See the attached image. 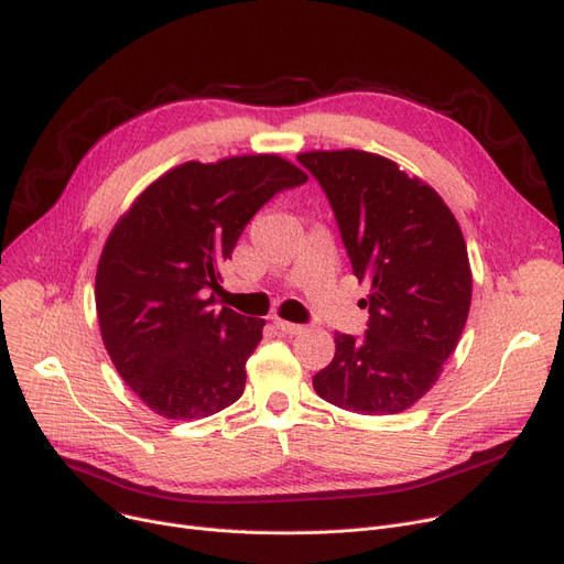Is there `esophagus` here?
Instances as JSON below:
<instances>
[{
  "mask_svg": "<svg viewBox=\"0 0 564 564\" xmlns=\"http://www.w3.org/2000/svg\"><path fill=\"white\" fill-rule=\"evenodd\" d=\"M274 324H276L279 332H283L288 336H297V334L304 332L302 324H294V322H288V319H281V317H274Z\"/></svg>",
  "mask_w": 564,
  "mask_h": 564,
  "instance_id": "34e87169",
  "label": "esophagus"
}]
</instances>
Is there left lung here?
I'll return each mask as SVG.
<instances>
[{
	"instance_id": "1",
	"label": "left lung",
	"mask_w": 564,
	"mask_h": 564,
	"mask_svg": "<svg viewBox=\"0 0 564 564\" xmlns=\"http://www.w3.org/2000/svg\"><path fill=\"white\" fill-rule=\"evenodd\" d=\"M297 160L334 207L354 276L370 283L366 336L336 334L334 361L313 389L354 413H400L434 387L464 332L473 276L462 228L427 183L389 158L345 148Z\"/></svg>"
}]
</instances>
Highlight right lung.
I'll use <instances>...</instances> for the list:
<instances>
[{
  "label": "right lung",
  "mask_w": 564,
  "mask_h": 564,
  "mask_svg": "<svg viewBox=\"0 0 564 564\" xmlns=\"http://www.w3.org/2000/svg\"><path fill=\"white\" fill-rule=\"evenodd\" d=\"M306 181L279 155L185 162L116 221L98 262L96 311L111 364L148 409L196 421L242 395L264 319L213 308L221 264L267 200Z\"/></svg>",
  "instance_id": "right-lung-1"
}]
</instances>
